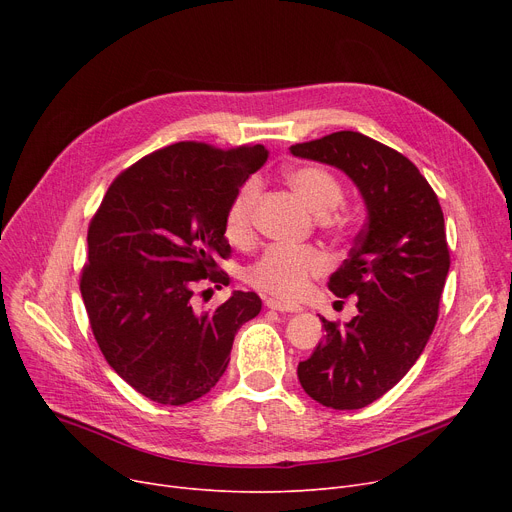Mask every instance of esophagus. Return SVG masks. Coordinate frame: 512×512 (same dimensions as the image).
<instances>
[{
    "label": "esophagus",
    "mask_w": 512,
    "mask_h": 512,
    "mask_svg": "<svg viewBox=\"0 0 512 512\" xmlns=\"http://www.w3.org/2000/svg\"><path fill=\"white\" fill-rule=\"evenodd\" d=\"M265 307L272 309V311H280V313H301L303 311L299 305H284V303H280L276 299H267Z\"/></svg>",
    "instance_id": "obj_1"
}]
</instances>
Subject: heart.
<instances>
[{
	"instance_id": "1",
	"label": "heart",
	"mask_w": 512,
	"mask_h": 512,
	"mask_svg": "<svg viewBox=\"0 0 512 512\" xmlns=\"http://www.w3.org/2000/svg\"><path fill=\"white\" fill-rule=\"evenodd\" d=\"M288 182L317 218H328L344 201L340 182L326 168L299 166L288 174ZM257 197L259 182L255 178L242 184L234 195L226 213V234L232 242L249 240ZM326 270L328 259L317 249L274 245L249 267L247 280L270 297L297 301L309 290L311 280Z\"/></svg>"
}]
</instances>
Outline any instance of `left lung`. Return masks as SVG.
Returning <instances> with one entry per match:
<instances>
[{"label": "left lung", "mask_w": 512, "mask_h": 512, "mask_svg": "<svg viewBox=\"0 0 512 512\" xmlns=\"http://www.w3.org/2000/svg\"><path fill=\"white\" fill-rule=\"evenodd\" d=\"M290 153L344 172L367 209L328 282L336 297L355 294L359 313L344 328L321 319L326 338L297 369L319 405L363 409L405 378L432 336L450 270L444 213L413 161L361 132H332Z\"/></svg>", "instance_id": "left-lung-1"}]
</instances>
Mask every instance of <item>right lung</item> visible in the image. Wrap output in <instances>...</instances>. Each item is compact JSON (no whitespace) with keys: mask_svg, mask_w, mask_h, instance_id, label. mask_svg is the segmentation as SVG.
<instances>
[{"mask_svg":"<svg viewBox=\"0 0 512 512\" xmlns=\"http://www.w3.org/2000/svg\"><path fill=\"white\" fill-rule=\"evenodd\" d=\"M267 159L263 145L213 149L176 143L124 170L89 226L80 294L105 361L139 394L180 407L224 375L236 332L261 311L255 292L234 290L195 311L199 280L228 286L226 213Z\"/></svg>","mask_w":512,"mask_h":512,"instance_id":"obj_1","label":"right lung"}]
</instances>
